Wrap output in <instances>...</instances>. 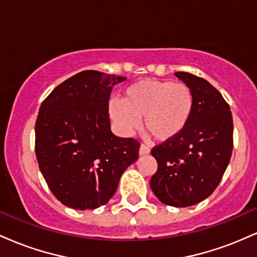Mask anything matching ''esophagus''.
Here are the masks:
<instances>
[{
  "label": "esophagus",
  "mask_w": 257,
  "mask_h": 257,
  "mask_svg": "<svg viewBox=\"0 0 257 257\" xmlns=\"http://www.w3.org/2000/svg\"><path fill=\"white\" fill-rule=\"evenodd\" d=\"M151 152V150H150V147L147 145H141L140 149H139V153H140V156H145V155H149V153Z\"/></svg>",
  "instance_id": "34e87169"
}]
</instances>
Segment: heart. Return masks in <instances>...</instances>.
<instances>
[{
  "label": "heart",
  "mask_w": 257,
  "mask_h": 257,
  "mask_svg": "<svg viewBox=\"0 0 257 257\" xmlns=\"http://www.w3.org/2000/svg\"><path fill=\"white\" fill-rule=\"evenodd\" d=\"M194 98L182 82L141 79L124 90L122 101L111 100L110 116L123 133H131L144 118V129L155 140L166 143L179 137L190 123Z\"/></svg>",
  "instance_id": "1"
}]
</instances>
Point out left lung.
<instances>
[{
	"label": "left lung",
	"mask_w": 257,
	"mask_h": 257,
	"mask_svg": "<svg viewBox=\"0 0 257 257\" xmlns=\"http://www.w3.org/2000/svg\"><path fill=\"white\" fill-rule=\"evenodd\" d=\"M174 75L192 90L193 113L179 137L151 151L158 169L150 186L162 203L185 208L208 198L220 184L232 155L233 120L228 104L208 81Z\"/></svg>",
	"instance_id": "left-lung-1"
}]
</instances>
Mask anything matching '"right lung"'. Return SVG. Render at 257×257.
Returning <instances> with one entry per match:
<instances>
[{
    "label": "right lung",
    "mask_w": 257,
    "mask_h": 257,
    "mask_svg": "<svg viewBox=\"0 0 257 257\" xmlns=\"http://www.w3.org/2000/svg\"><path fill=\"white\" fill-rule=\"evenodd\" d=\"M122 76L87 70L59 84L42 102L35 151L44 180L64 205L90 210L106 204L140 144L111 132L108 100Z\"/></svg>",
    "instance_id": "1"
}]
</instances>
